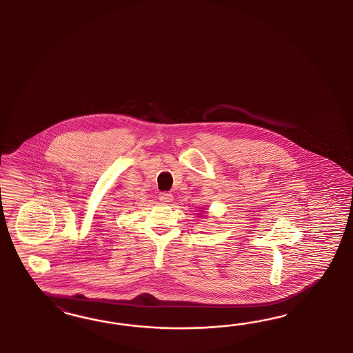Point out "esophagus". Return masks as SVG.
Segmentation results:
<instances>
[{
	"label": "esophagus",
	"mask_w": 353,
	"mask_h": 353,
	"mask_svg": "<svg viewBox=\"0 0 353 353\" xmlns=\"http://www.w3.org/2000/svg\"><path fill=\"white\" fill-rule=\"evenodd\" d=\"M159 199H161L163 203H171L172 201H173V195H172L171 192H161Z\"/></svg>",
	"instance_id": "1"
}]
</instances>
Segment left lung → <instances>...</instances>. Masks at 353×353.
<instances>
[{
    "instance_id": "1",
    "label": "left lung",
    "mask_w": 353,
    "mask_h": 353,
    "mask_svg": "<svg viewBox=\"0 0 353 353\" xmlns=\"http://www.w3.org/2000/svg\"><path fill=\"white\" fill-rule=\"evenodd\" d=\"M204 212H205V211H204Z\"/></svg>"
}]
</instances>
